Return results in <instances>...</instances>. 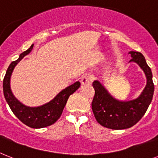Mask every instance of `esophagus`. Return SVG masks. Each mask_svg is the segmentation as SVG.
<instances>
[{"instance_id":"34e87169","label":"esophagus","mask_w":158,"mask_h":158,"mask_svg":"<svg viewBox=\"0 0 158 158\" xmlns=\"http://www.w3.org/2000/svg\"><path fill=\"white\" fill-rule=\"evenodd\" d=\"M81 83L83 85H87V84H90L93 81V76L92 75H85L82 76L81 78Z\"/></svg>"}]
</instances>
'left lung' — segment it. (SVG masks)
Returning <instances> with one entry per match:
<instances>
[{
	"mask_svg": "<svg viewBox=\"0 0 158 158\" xmlns=\"http://www.w3.org/2000/svg\"><path fill=\"white\" fill-rule=\"evenodd\" d=\"M134 61L140 66L147 78V84L140 96L129 101H120L114 99L98 81H94L95 95L92 102V112L98 123L113 130L130 128L142 118L148 110L154 92L151 69L141 52H129Z\"/></svg>",
	"mask_w": 158,
	"mask_h": 158,
	"instance_id": "left-lung-1",
	"label": "left lung"
}]
</instances>
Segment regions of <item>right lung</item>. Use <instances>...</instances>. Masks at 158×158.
<instances>
[{
  "mask_svg": "<svg viewBox=\"0 0 158 158\" xmlns=\"http://www.w3.org/2000/svg\"><path fill=\"white\" fill-rule=\"evenodd\" d=\"M32 48L33 44L27 50L22 52L18 60L12 61L9 66L3 79V92L10 108L23 123L31 128H42L52 125L57 121V119L62 114L68 98L79 88L80 83L78 81L67 87L61 92H59L54 99L44 106L33 108L27 107L20 103L14 97L10 90V76L15 66L31 51Z\"/></svg>",
  "mask_w": 158,
  "mask_h": 158,
  "instance_id": "add662e5",
  "label": "right lung"
}]
</instances>
